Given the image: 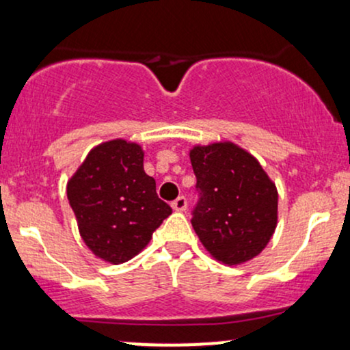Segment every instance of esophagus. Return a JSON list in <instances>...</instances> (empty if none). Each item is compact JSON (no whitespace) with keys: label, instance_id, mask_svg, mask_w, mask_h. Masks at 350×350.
Masks as SVG:
<instances>
[{"label":"esophagus","instance_id":"esophagus-1","mask_svg":"<svg viewBox=\"0 0 350 350\" xmlns=\"http://www.w3.org/2000/svg\"><path fill=\"white\" fill-rule=\"evenodd\" d=\"M171 206H172V208H174V211L184 212L187 208V199L184 198V196H179V198L171 204Z\"/></svg>","mask_w":350,"mask_h":350}]
</instances>
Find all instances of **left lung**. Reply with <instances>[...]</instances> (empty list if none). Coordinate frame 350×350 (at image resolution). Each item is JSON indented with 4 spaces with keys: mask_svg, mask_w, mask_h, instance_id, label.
I'll return each mask as SVG.
<instances>
[{
    "mask_svg": "<svg viewBox=\"0 0 350 350\" xmlns=\"http://www.w3.org/2000/svg\"><path fill=\"white\" fill-rule=\"evenodd\" d=\"M189 156L199 192L191 224L199 240L224 265L255 258L276 228L275 183L256 158L230 142L194 146Z\"/></svg>",
    "mask_w": 350,
    "mask_h": 350,
    "instance_id": "left-lung-1",
    "label": "left lung"
}]
</instances>
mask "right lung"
Here are the masks:
<instances>
[{"instance_id":"add662e5","label":"right lung","mask_w":350,"mask_h":350,"mask_svg":"<svg viewBox=\"0 0 350 350\" xmlns=\"http://www.w3.org/2000/svg\"><path fill=\"white\" fill-rule=\"evenodd\" d=\"M142 146L111 139L87 154L69 183L67 199L83 242L98 258L124 263L150 243L172 208L143 170Z\"/></svg>"}]
</instances>
